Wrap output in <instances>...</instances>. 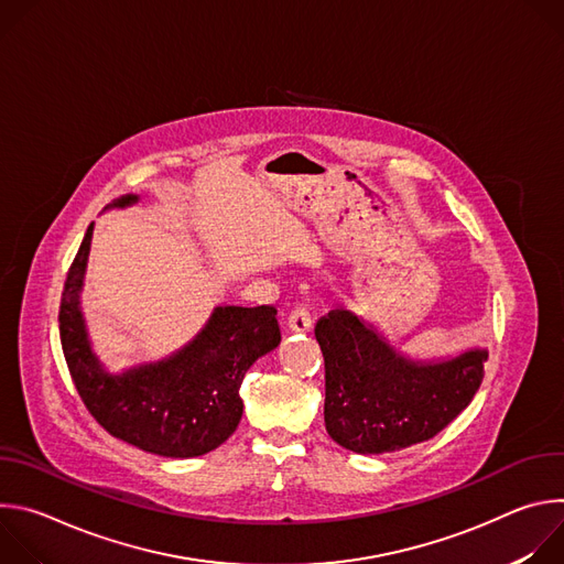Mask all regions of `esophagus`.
I'll return each mask as SVG.
<instances>
[{"label":"esophagus","mask_w":564,"mask_h":564,"mask_svg":"<svg viewBox=\"0 0 564 564\" xmlns=\"http://www.w3.org/2000/svg\"><path fill=\"white\" fill-rule=\"evenodd\" d=\"M288 328L292 333H307L312 328V316L305 305H296L288 316Z\"/></svg>","instance_id":"1"}]
</instances>
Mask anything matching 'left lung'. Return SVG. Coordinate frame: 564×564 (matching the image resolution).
<instances>
[{
	"instance_id": "8db88e82",
	"label": "left lung",
	"mask_w": 564,
	"mask_h": 564,
	"mask_svg": "<svg viewBox=\"0 0 564 564\" xmlns=\"http://www.w3.org/2000/svg\"><path fill=\"white\" fill-rule=\"evenodd\" d=\"M314 337L326 364V431L361 455L435 437L470 404L489 359L481 348L444 361L409 359L348 310L321 316Z\"/></svg>"
}]
</instances>
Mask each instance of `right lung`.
Segmentation results:
<instances>
[{
  "label": "right lung",
  "instance_id": "obj_1",
  "mask_svg": "<svg viewBox=\"0 0 564 564\" xmlns=\"http://www.w3.org/2000/svg\"><path fill=\"white\" fill-rule=\"evenodd\" d=\"M122 196L116 207L135 203ZM94 223L79 246L62 292L59 339L70 379L94 420L113 437L163 457H196L218 448L238 426V394L250 366L281 344L274 305L216 307L200 335L158 364L109 375L91 350L79 290Z\"/></svg>",
  "mask_w": 564,
  "mask_h": 564
}]
</instances>
